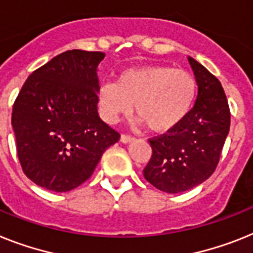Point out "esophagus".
<instances>
[{
	"label": "esophagus",
	"mask_w": 253,
	"mask_h": 253,
	"mask_svg": "<svg viewBox=\"0 0 253 253\" xmlns=\"http://www.w3.org/2000/svg\"><path fill=\"white\" fill-rule=\"evenodd\" d=\"M133 140H135V137L131 136V135H126V133H123L122 136H121V141L125 144L131 143V141H133Z\"/></svg>",
	"instance_id": "esophagus-1"
}]
</instances>
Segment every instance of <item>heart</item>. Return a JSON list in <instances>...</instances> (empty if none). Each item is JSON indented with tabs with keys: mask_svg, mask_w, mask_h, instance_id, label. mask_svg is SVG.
Segmentation results:
<instances>
[{
	"mask_svg": "<svg viewBox=\"0 0 253 253\" xmlns=\"http://www.w3.org/2000/svg\"><path fill=\"white\" fill-rule=\"evenodd\" d=\"M198 82L194 74L169 65H140L125 69L116 84L99 90V107L114 123L133 110L153 132H167L185 120L194 105Z\"/></svg>",
	"mask_w": 253,
	"mask_h": 253,
	"instance_id": "obj_1",
	"label": "heart"
}]
</instances>
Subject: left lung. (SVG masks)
Listing matches in <instances>:
<instances>
[{
  "mask_svg": "<svg viewBox=\"0 0 253 253\" xmlns=\"http://www.w3.org/2000/svg\"><path fill=\"white\" fill-rule=\"evenodd\" d=\"M198 82V96L185 120L149 139L152 157L144 169L146 181L166 193H181L202 184L220 161L230 128V109L220 81L189 58Z\"/></svg>",
  "mask_w": 253,
  "mask_h": 253,
  "instance_id": "obj_1",
  "label": "left lung"
}]
</instances>
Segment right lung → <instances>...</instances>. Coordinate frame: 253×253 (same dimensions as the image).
Here are the masks:
<instances>
[{
    "label": "right lung",
    "instance_id": "obj_1",
    "mask_svg": "<svg viewBox=\"0 0 253 253\" xmlns=\"http://www.w3.org/2000/svg\"><path fill=\"white\" fill-rule=\"evenodd\" d=\"M105 54L69 50L27 78L11 125L23 172L41 188L69 192L94 172L120 132L97 114L96 68Z\"/></svg>",
    "mask_w": 253,
    "mask_h": 253
}]
</instances>
